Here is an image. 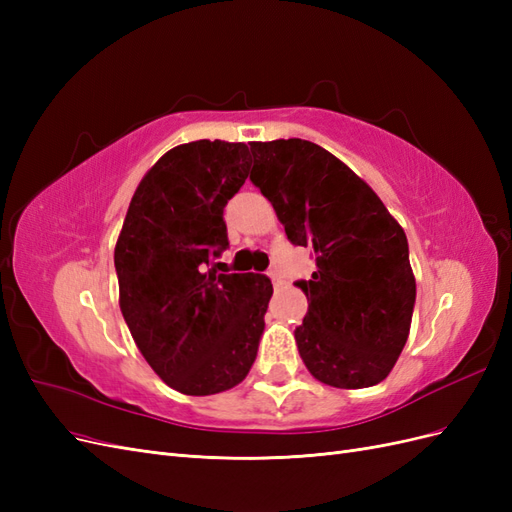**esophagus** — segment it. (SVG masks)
Listing matches in <instances>:
<instances>
[{
	"label": "esophagus",
	"mask_w": 512,
	"mask_h": 512,
	"mask_svg": "<svg viewBox=\"0 0 512 512\" xmlns=\"http://www.w3.org/2000/svg\"><path fill=\"white\" fill-rule=\"evenodd\" d=\"M269 277H271V282H273V286H275V288H280V286H282V277H280V273H277L275 269H273V271H269Z\"/></svg>",
	"instance_id": "obj_1"
}]
</instances>
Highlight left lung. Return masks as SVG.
<instances>
[{
    "label": "left lung",
    "mask_w": 512,
    "mask_h": 512,
    "mask_svg": "<svg viewBox=\"0 0 512 512\" xmlns=\"http://www.w3.org/2000/svg\"><path fill=\"white\" fill-rule=\"evenodd\" d=\"M250 181L286 237L316 254L309 301L294 331L316 380L367 389L391 374L410 333L416 282L406 232L369 185L333 153L301 138L250 143Z\"/></svg>",
    "instance_id": "left-lung-1"
}]
</instances>
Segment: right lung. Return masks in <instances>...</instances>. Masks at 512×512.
<instances>
[{"label": "right lung", "instance_id": "add662e5", "mask_svg": "<svg viewBox=\"0 0 512 512\" xmlns=\"http://www.w3.org/2000/svg\"><path fill=\"white\" fill-rule=\"evenodd\" d=\"M247 173L243 143L166 151L138 183L115 245L123 320L151 369L183 395L243 382L265 331L269 277L205 271L228 247L224 207Z\"/></svg>", "mask_w": 512, "mask_h": 512}]
</instances>
